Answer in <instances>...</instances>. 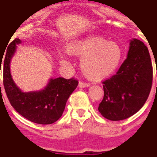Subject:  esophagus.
Instances as JSON below:
<instances>
[{
    "label": "esophagus",
    "instance_id": "esophagus-1",
    "mask_svg": "<svg viewBox=\"0 0 157 157\" xmlns=\"http://www.w3.org/2000/svg\"><path fill=\"white\" fill-rule=\"evenodd\" d=\"M88 86H90V83H88V82H82V81H80L79 83H78V87H88Z\"/></svg>",
    "mask_w": 157,
    "mask_h": 157
}]
</instances>
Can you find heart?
<instances>
[{
    "label": "heart",
    "instance_id": "1",
    "mask_svg": "<svg viewBox=\"0 0 157 157\" xmlns=\"http://www.w3.org/2000/svg\"><path fill=\"white\" fill-rule=\"evenodd\" d=\"M67 51L82 57L81 69L88 79L99 81L115 74L123 59L122 48L115 42L98 37L75 40L67 45ZM61 62L67 63L65 57Z\"/></svg>",
    "mask_w": 157,
    "mask_h": 157
}]
</instances>
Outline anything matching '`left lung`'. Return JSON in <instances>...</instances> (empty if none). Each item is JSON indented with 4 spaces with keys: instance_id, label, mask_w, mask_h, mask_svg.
<instances>
[{
    "instance_id": "obj_1",
    "label": "left lung",
    "mask_w": 157,
    "mask_h": 157,
    "mask_svg": "<svg viewBox=\"0 0 157 157\" xmlns=\"http://www.w3.org/2000/svg\"><path fill=\"white\" fill-rule=\"evenodd\" d=\"M152 78L147 47L140 40H132L128 56L116 74L102 82L104 97L98 110L103 117L113 121L133 115L147 100Z\"/></svg>"
}]
</instances>
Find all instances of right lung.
<instances>
[{"label": "right lung", "mask_w": 157, "mask_h": 157, "mask_svg": "<svg viewBox=\"0 0 157 157\" xmlns=\"http://www.w3.org/2000/svg\"><path fill=\"white\" fill-rule=\"evenodd\" d=\"M20 42L19 38H15L10 43L3 62V85L7 98L14 110L31 122L40 124H53L61 117L68 98L77 87L78 81L75 78L70 79L57 78L50 80L42 91L23 92L14 84L10 71V59L16 44Z\"/></svg>", "instance_id": "1"}]
</instances>
